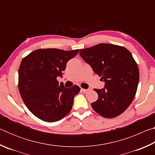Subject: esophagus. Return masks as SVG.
<instances>
[{
    "label": "esophagus",
    "mask_w": 155,
    "mask_h": 155,
    "mask_svg": "<svg viewBox=\"0 0 155 155\" xmlns=\"http://www.w3.org/2000/svg\"><path fill=\"white\" fill-rule=\"evenodd\" d=\"M81 91H83V92H84V93H87V91H89V90H86V89H83V88H81Z\"/></svg>",
    "instance_id": "1"
}]
</instances>
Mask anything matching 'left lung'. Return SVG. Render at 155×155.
Wrapping results in <instances>:
<instances>
[{
  "label": "left lung",
  "instance_id": "left-lung-1",
  "mask_svg": "<svg viewBox=\"0 0 155 155\" xmlns=\"http://www.w3.org/2000/svg\"><path fill=\"white\" fill-rule=\"evenodd\" d=\"M79 54L104 82V88L94 89L98 95L91 103L94 111L107 118L122 114L135 98L140 78L130 51L114 44H99L80 50Z\"/></svg>",
  "mask_w": 155,
  "mask_h": 155
}]
</instances>
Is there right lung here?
<instances>
[{"label":"right lung","mask_w":155,"mask_h":155,"mask_svg":"<svg viewBox=\"0 0 155 155\" xmlns=\"http://www.w3.org/2000/svg\"><path fill=\"white\" fill-rule=\"evenodd\" d=\"M78 50L38 49L22 60L18 70V88L28 110L48 122L61 120L71 111L74 96L81 88L65 87L57 78L61 77L67 62Z\"/></svg>","instance_id":"1"}]
</instances>
